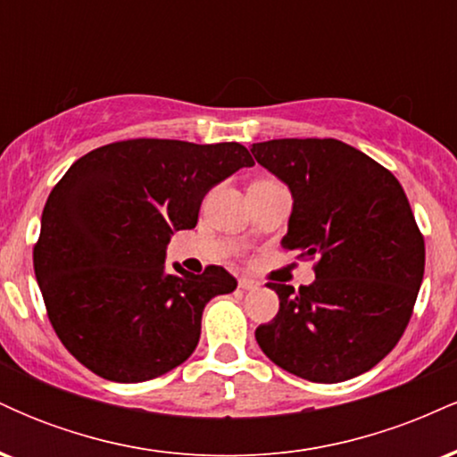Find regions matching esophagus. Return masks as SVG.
<instances>
[{
	"mask_svg": "<svg viewBox=\"0 0 457 457\" xmlns=\"http://www.w3.org/2000/svg\"><path fill=\"white\" fill-rule=\"evenodd\" d=\"M238 287L240 290H258L260 283L255 279H249V277H243V279H238Z\"/></svg>",
	"mask_w": 457,
	"mask_h": 457,
	"instance_id": "1",
	"label": "esophagus"
}]
</instances>
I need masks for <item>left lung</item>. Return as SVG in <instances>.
Here are the masks:
<instances>
[{
  "instance_id": "obj_1",
  "label": "left lung",
  "mask_w": 457,
  "mask_h": 457,
  "mask_svg": "<svg viewBox=\"0 0 457 457\" xmlns=\"http://www.w3.org/2000/svg\"><path fill=\"white\" fill-rule=\"evenodd\" d=\"M255 161L290 188L281 245L318 258L298 292L269 283L279 312L255 328L262 353L312 382H344L380 363L412 316L426 245L389 170L337 139L253 144Z\"/></svg>"
}]
</instances>
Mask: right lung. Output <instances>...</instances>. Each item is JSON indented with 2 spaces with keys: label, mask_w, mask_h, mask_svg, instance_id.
I'll return each mask as SVG.
<instances>
[{
  "label": "right lung",
  "mask_w": 457,
  "mask_h": 457,
  "mask_svg": "<svg viewBox=\"0 0 457 457\" xmlns=\"http://www.w3.org/2000/svg\"><path fill=\"white\" fill-rule=\"evenodd\" d=\"M255 165L236 141H115L75 161L45 204L34 272L57 337L101 378L144 382L193 354L202 312L236 290L221 266L165 270L171 234L214 185Z\"/></svg>",
  "instance_id": "1"
}]
</instances>
